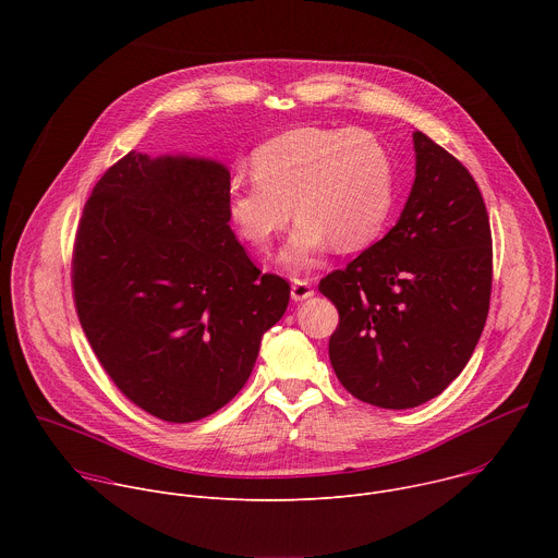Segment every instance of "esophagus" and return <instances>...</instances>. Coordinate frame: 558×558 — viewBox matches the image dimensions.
I'll list each match as a JSON object with an SVG mask.
<instances>
[{"instance_id": "obj_1", "label": "esophagus", "mask_w": 558, "mask_h": 558, "mask_svg": "<svg viewBox=\"0 0 558 558\" xmlns=\"http://www.w3.org/2000/svg\"><path fill=\"white\" fill-rule=\"evenodd\" d=\"M313 295V282L308 278H293L291 280V298L295 302L300 300H306Z\"/></svg>"}]
</instances>
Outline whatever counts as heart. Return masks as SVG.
I'll list each match as a JSON object with an SVG mask.
<instances>
[{"label": "heart", "instance_id": "obj_1", "mask_svg": "<svg viewBox=\"0 0 558 558\" xmlns=\"http://www.w3.org/2000/svg\"><path fill=\"white\" fill-rule=\"evenodd\" d=\"M254 181L229 185L227 209L238 235L267 250L291 220H300L282 252L291 269L313 265L331 243L349 254L381 233L395 201L388 147L368 130L298 128L260 145Z\"/></svg>", "mask_w": 558, "mask_h": 558}]
</instances>
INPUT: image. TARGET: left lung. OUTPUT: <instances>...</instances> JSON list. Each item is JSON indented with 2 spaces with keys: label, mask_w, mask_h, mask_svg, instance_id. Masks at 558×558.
<instances>
[{
  "label": "left lung",
  "mask_w": 558,
  "mask_h": 558,
  "mask_svg": "<svg viewBox=\"0 0 558 558\" xmlns=\"http://www.w3.org/2000/svg\"><path fill=\"white\" fill-rule=\"evenodd\" d=\"M417 168L395 227L320 280L340 313L331 366L357 400L415 409L437 397L482 338L493 291L484 196L457 158L413 132Z\"/></svg>",
  "instance_id": "8db88e82"
}]
</instances>
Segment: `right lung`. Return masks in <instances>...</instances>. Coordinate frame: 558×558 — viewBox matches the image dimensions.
<instances>
[{
	"instance_id": "1",
	"label": "right lung",
	"mask_w": 558,
	"mask_h": 558,
	"mask_svg": "<svg viewBox=\"0 0 558 558\" xmlns=\"http://www.w3.org/2000/svg\"><path fill=\"white\" fill-rule=\"evenodd\" d=\"M229 172L205 158L128 151L86 201L72 250L78 323L145 413L187 424L245 386L291 287L229 227Z\"/></svg>"
}]
</instances>
